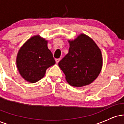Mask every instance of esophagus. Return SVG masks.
I'll use <instances>...</instances> for the list:
<instances>
[{
  "label": "esophagus",
  "instance_id": "obj_1",
  "mask_svg": "<svg viewBox=\"0 0 124 124\" xmlns=\"http://www.w3.org/2000/svg\"><path fill=\"white\" fill-rule=\"evenodd\" d=\"M59 61H60V59H59V58H58V59H55V61H56V63H57V64H58V63H59Z\"/></svg>",
  "mask_w": 124,
  "mask_h": 124
}]
</instances>
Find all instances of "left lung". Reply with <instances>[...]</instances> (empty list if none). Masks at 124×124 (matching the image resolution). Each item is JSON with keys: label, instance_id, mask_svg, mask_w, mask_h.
<instances>
[{"label": "left lung", "instance_id": "left-lung-1", "mask_svg": "<svg viewBox=\"0 0 124 124\" xmlns=\"http://www.w3.org/2000/svg\"><path fill=\"white\" fill-rule=\"evenodd\" d=\"M68 54L58 65L71 86L89 85L97 78L103 66L100 49L92 38L81 34L73 41H69Z\"/></svg>", "mask_w": 124, "mask_h": 124}]
</instances>
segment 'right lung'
I'll return each instance as SVG.
<instances>
[{"mask_svg":"<svg viewBox=\"0 0 124 124\" xmlns=\"http://www.w3.org/2000/svg\"><path fill=\"white\" fill-rule=\"evenodd\" d=\"M48 41L39 35L28 39L20 48L17 56V66L21 76L28 82L42 79L49 67L55 64Z\"/></svg>","mask_w":124,"mask_h":124,"instance_id":"1","label":"right lung"}]
</instances>
